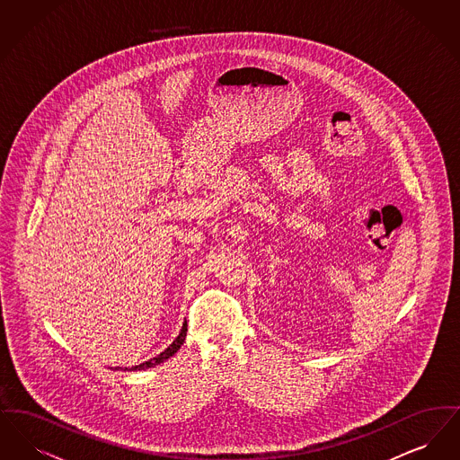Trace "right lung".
<instances>
[{"label":"right lung","instance_id":"obj_1","mask_svg":"<svg viewBox=\"0 0 460 460\" xmlns=\"http://www.w3.org/2000/svg\"><path fill=\"white\" fill-rule=\"evenodd\" d=\"M186 331H188V323L184 321V324H182V329H181V332H179V336L175 338L174 341L165 349V350L162 351L160 355H156L154 358H150V360H146V362H143V364H139V366H134L131 369H124V371H141V369H148V367H154V366H158V364H162V362H165L167 358H171L172 355H174L175 351L181 349V345L184 343V340H186ZM117 371H122L120 367H115Z\"/></svg>","mask_w":460,"mask_h":460}]
</instances>
